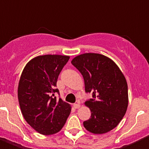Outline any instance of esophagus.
Masks as SVG:
<instances>
[{"mask_svg": "<svg viewBox=\"0 0 149 149\" xmlns=\"http://www.w3.org/2000/svg\"><path fill=\"white\" fill-rule=\"evenodd\" d=\"M73 107H74L75 109H79L80 107V104L79 103H74V104H73Z\"/></svg>", "mask_w": 149, "mask_h": 149, "instance_id": "34e87169", "label": "esophagus"}]
</instances>
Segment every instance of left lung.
<instances>
[{
  "label": "left lung",
  "mask_w": 149,
  "mask_h": 149,
  "mask_svg": "<svg viewBox=\"0 0 149 149\" xmlns=\"http://www.w3.org/2000/svg\"><path fill=\"white\" fill-rule=\"evenodd\" d=\"M72 64L82 73L87 93L93 99L85 101L91 115L83 122L85 128L94 134L110 131L119 124L128 106V91L125 76L108 57L85 53L75 57Z\"/></svg>",
  "instance_id": "1"
}]
</instances>
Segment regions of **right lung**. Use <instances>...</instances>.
Masks as SVG:
<instances>
[{
    "instance_id": "obj_1",
    "label": "right lung",
    "mask_w": 149,
    "mask_h": 149,
    "mask_svg": "<svg viewBox=\"0 0 149 149\" xmlns=\"http://www.w3.org/2000/svg\"><path fill=\"white\" fill-rule=\"evenodd\" d=\"M69 58L60 55L35 57L21 75L18 99L22 113L28 125L43 135L60 131L71 112L69 103L55 96L59 93L57 80Z\"/></svg>"
}]
</instances>
